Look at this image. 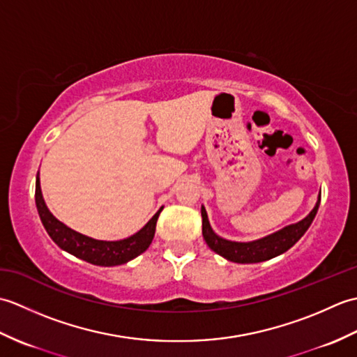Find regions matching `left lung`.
I'll use <instances>...</instances> for the list:
<instances>
[{
    "label": "left lung",
    "instance_id": "8db88e82",
    "mask_svg": "<svg viewBox=\"0 0 357 357\" xmlns=\"http://www.w3.org/2000/svg\"><path fill=\"white\" fill-rule=\"evenodd\" d=\"M321 198L317 199L314 208L310 211V215L299 221L298 224L288 225L285 229L279 230L276 233L270 234L267 238L257 239L253 242H231L222 239L221 236L211 230L207 211L206 208H201V216H202V236L206 239L207 245L221 255L225 259L238 264H253V262H262L268 261L271 257L279 256L285 253L288 248H291L296 242H298L304 233L308 230V227L312 225L313 219L317 213V208H319Z\"/></svg>",
    "mask_w": 357,
    "mask_h": 357
}]
</instances>
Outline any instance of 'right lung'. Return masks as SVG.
<instances>
[{"mask_svg":"<svg viewBox=\"0 0 357 357\" xmlns=\"http://www.w3.org/2000/svg\"><path fill=\"white\" fill-rule=\"evenodd\" d=\"M35 202L45 231L49 233V236L58 247H61L67 253L77 256L82 261L93 265H101V267H113V265L126 264L128 261H132L133 257L146 252L149 245L151 244V241H153L156 221L159 218V213L162 211V208H159L156 211V215L151 218L138 233H135L130 238L123 241H96L69 229V227L59 222L58 219L50 213L43 199L40 187V172L36 173Z\"/></svg>","mask_w":357,"mask_h":357,"instance_id":"obj_1","label":"right lung"}]
</instances>
